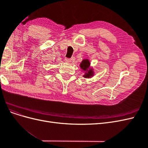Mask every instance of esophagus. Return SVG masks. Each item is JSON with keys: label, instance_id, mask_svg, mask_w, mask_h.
Listing matches in <instances>:
<instances>
[{"label": "esophagus", "instance_id": "esophagus-1", "mask_svg": "<svg viewBox=\"0 0 148 148\" xmlns=\"http://www.w3.org/2000/svg\"><path fill=\"white\" fill-rule=\"evenodd\" d=\"M65 62H66V63H70V62H71V59H68V58H65Z\"/></svg>", "mask_w": 148, "mask_h": 148}]
</instances>
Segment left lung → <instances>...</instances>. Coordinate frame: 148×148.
I'll list each match as a JSON object with an SVG mask.
<instances>
[{
  "mask_svg": "<svg viewBox=\"0 0 148 148\" xmlns=\"http://www.w3.org/2000/svg\"><path fill=\"white\" fill-rule=\"evenodd\" d=\"M90 62L88 59H83L80 64V68H81L83 71H85V74L83 75V77L86 78H89L94 75V71L92 69H89L90 66Z\"/></svg>",
  "mask_w": 148,
  "mask_h": 148,
  "instance_id": "8db88e82",
  "label": "left lung"
}]
</instances>
